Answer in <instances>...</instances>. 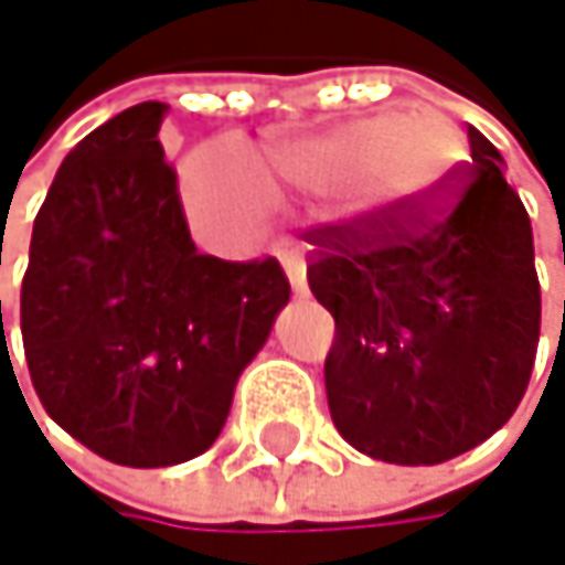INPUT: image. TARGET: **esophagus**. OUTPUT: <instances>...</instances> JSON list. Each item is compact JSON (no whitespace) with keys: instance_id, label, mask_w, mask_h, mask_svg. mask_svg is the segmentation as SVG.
<instances>
[{"instance_id":"1","label":"esophagus","mask_w":565,"mask_h":565,"mask_svg":"<svg viewBox=\"0 0 565 565\" xmlns=\"http://www.w3.org/2000/svg\"><path fill=\"white\" fill-rule=\"evenodd\" d=\"M277 254H280V260H285V274H288V280H291L295 298H305V295H308V267H305L301 250L285 247V250H277Z\"/></svg>"}]
</instances>
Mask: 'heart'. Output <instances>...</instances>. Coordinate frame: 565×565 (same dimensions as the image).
<instances>
[{
  "label": "heart",
  "mask_w": 565,
  "mask_h": 565,
  "mask_svg": "<svg viewBox=\"0 0 565 565\" xmlns=\"http://www.w3.org/2000/svg\"><path fill=\"white\" fill-rule=\"evenodd\" d=\"M462 163L466 137L456 119L435 106H408L324 130L270 134L254 160L227 143L200 147L180 190L200 237L244 247L285 200H334L338 214L361 231L402 227L441 204Z\"/></svg>",
  "instance_id": "obj_1"
}]
</instances>
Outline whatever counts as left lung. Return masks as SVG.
Wrapping results in <instances>:
<instances>
[{
  "mask_svg": "<svg viewBox=\"0 0 565 565\" xmlns=\"http://www.w3.org/2000/svg\"><path fill=\"white\" fill-rule=\"evenodd\" d=\"M472 180L438 221L311 234L315 298L334 318L331 422L395 466L449 462L499 431L540 344L533 224L499 150L469 127Z\"/></svg>",
  "mask_w": 565,
  "mask_h": 565,
  "instance_id": "1",
  "label": "left lung"
}]
</instances>
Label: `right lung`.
Masks as SVG:
<instances>
[{
  "label": "right lung",
  "instance_id": "right-lung-1",
  "mask_svg": "<svg viewBox=\"0 0 565 565\" xmlns=\"http://www.w3.org/2000/svg\"><path fill=\"white\" fill-rule=\"evenodd\" d=\"M163 116L167 103H137L66 153L32 224L19 301L50 418L134 469L214 446L241 372L291 298L277 260L193 247L157 140Z\"/></svg>",
  "mask_w": 565,
  "mask_h": 565
}]
</instances>
